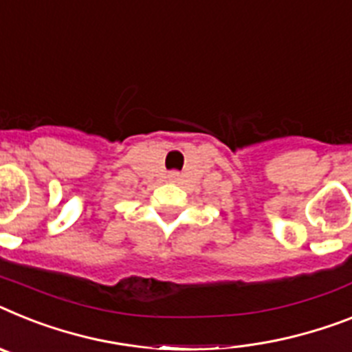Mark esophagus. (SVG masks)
<instances>
[{
    "mask_svg": "<svg viewBox=\"0 0 352 352\" xmlns=\"http://www.w3.org/2000/svg\"><path fill=\"white\" fill-rule=\"evenodd\" d=\"M179 179H181V173H179V171H170V173H168V181L170 182H177Z\"/></svg>",
    "mask_w": 352,
    "mask_h": 352,
    "instance_id": "34e87169",
    "label": "esophagus"
}]
</instances>
